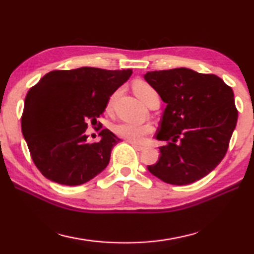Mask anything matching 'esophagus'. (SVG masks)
<instances>
[{"instance_id": "esophagus-1", "label": "esophagus", "mask_w": 254, "mask_h": 254, "mask_svg": "<svg viewBox=\"0 0 254 254\" xmlns=\"http://www.w3.org/2000/svg\"><path fill=\"white\" fill-rule=\"evenodd\" d=\"M131 146H132V147H134L136 150H138V152H141V150H144V149H145L144 146L137 145V144H135V143H131Z\"/></svg>"}]
</instances>
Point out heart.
<instances>
[{
    "mask_svg": "<svg viewBox=\"0 0 254 254\" xmlns=\"http://www.w3.org/2000/svg\"><path fill=\"white\" fill-rule=\"evenodd\" d=\"M134 92L137 98L143 102L144 105L149 106L154 101H159V96L157 91L150 86L149 83L145 81H137L134 83ZM119 93V90L116 91L113 96L109 98L108 104H107V110H110L113 107L116 97ZM153 126L149 124L137 125L130 123H119L114 127V130L119 137L126 139L131 143H141L144 141L145 137L153 131Z\"/></svg>",
    "mask_w": 254,
    "mask_h": 254,
    "instance_id": "b5f03b06",
    "label": "heart"
}]
</instances>
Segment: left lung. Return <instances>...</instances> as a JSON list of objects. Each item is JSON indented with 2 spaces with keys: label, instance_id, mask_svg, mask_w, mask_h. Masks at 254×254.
Listing matches in <instances>:
<instances>
[{
  "label": "left lung",
  "instance_id": "8db88e82",
  "mask_svg": "<svg viewBox=\"0 0 254 254\" xmlns=\"http://www.w3.org/2000/svg\"><path fill=\"white\" fill-rule=\"evenodd\" d=\"M144 78L166 104L156 139L167 145L148 171L173 185L203 179L225 156L237 126L232 88L215 74L188 68L150 71Z\"/></svg>",
  "mask_w": 254,
  "mask_h": 254
}]
</instances>
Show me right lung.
Returning a JSON list of instances; mask_svg holds the SVG:
<instances>
[{"instance_id":"1","label":"right lung","mask_w":254,"mask_h":254,"mask_svg":"<svg viewBox=\"0 0 254 254\" xmlns=\"http://www.w3.org/2000/svg\"><path fill=\"white\" fill-rule=\"evenodd\" d=\"M132 73L127 70L82 68L55 70L28 91L21 119L31 157L44 177L77 186L105 170L118 138L109 129L89 143L88 124H97L110 96Z\"/></svg>"}]
</instances>
